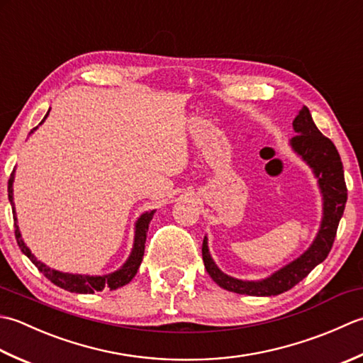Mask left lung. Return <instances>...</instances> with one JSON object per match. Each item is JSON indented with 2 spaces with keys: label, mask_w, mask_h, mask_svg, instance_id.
<instances>
[{
  "label": "left lung",
  "mask_w": 363,
  "mask_h": 363,
  "mask_svg": "<svg viewBox=\"0 0 363 363\" xmlns=\"http://www.w3.org/2000/svg\"><path fill=\"white\" fill-rule=\"evenodd\" d=\"M293 130L296 136L290 139L291 149L312 167L323 194L320 230L304 254L262 280H240L224 274L213 262L208 250V238L205 236L202 244L205 269L214 282L227 291L247 296H277L288 291L307 277L316 264L326 260L334 244L338 223L343 216L347 199L342 160L334 143L316 128L307 106H302L299 114L294 117Z\"/></svg>",
  "instance_id": "8db88e82"
}]
</instances>
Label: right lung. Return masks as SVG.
Segmentation results:
<instances>
[{"mask_svg":"<svg viewBox=\"0 0 363 363\" xmlns=\"http://www.w3.org/2000/svg\"><path fill=\"white\" fill-rule=\"evenodd\" d=\"M48 113H50V109H48ZM48 113L45 114V117H43V121H45L47 117H48ZM13 174H16V171L11 174L9 183H7V192H9V202L12 205L13 227H16V238H17L18 247L21 249V252H23L29 258V260H31L35 264V268L39 269L43 276H45L48 280H51V282H53L55 285L64 288V290H67L70 293H81V294H92L95 291L105 290V288H106V290H117V288H121V286L131 282V279L136 276V272H138L139 266H140V262H143L144 249H145L147 230H149V224H150V220L153 218L155 210L145 211L144 214H140L139 219L136 220V225H135V244H133V249H131V254L128 257V260L125 262L119 269L114 271V272H111V274H106V276L69 274V272H61V271L51 269V268H48L45 263H42L40 260H37V258L31 254V250L28 249L25 241L21 240L20 228L17 225L16 206H13V188L12 186H13V179H16V177H13Z\"/></svg>","mask_w":363,"mask_h":363,"instance_id":"obj_1","label":"right lung"}]
</instances>
